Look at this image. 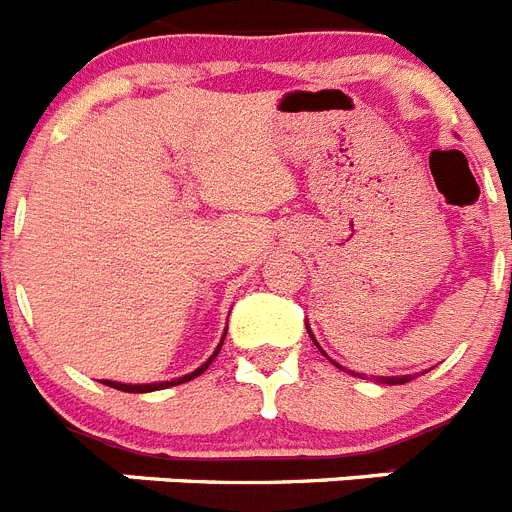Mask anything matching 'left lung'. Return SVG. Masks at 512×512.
I'll return each mask as SVG.
<instances>
[{"mask_svg": "<svg viewBox=\"0 0 512 512\" xmlns=\"http://www.w3.org/2000/svg\"><path fill=\"white\" fill-rule=\"evenodd\" d=\"M307 333H310V328H307ZM310 338H312V333H310ZM312 341H315V338H312ZM320 351H323V348H320ZM410 379H413V377H379L377 382H382V384H405V382H410Z\"/></svg>", "mask_w": 512, "mask_h": 512, "instance_id": "obj_1", "label": "left lung"}]
</instances>
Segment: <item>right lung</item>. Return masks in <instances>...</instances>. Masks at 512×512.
<instances>
[{"label": "right lung", "mask_w": 512, "mask_h": 512, "mask_svg": "<svg viewBox=\"0 0 512 512\" xmlns=\"http://www.w3.org/2000/svg\"><path fill=\"white\" fill-rule=\"evenodd\" d=\"M223 338H225V336H223ZM220 346H223V341H220ZM220 346L215 348V354H212L210 359H207L205 364L200 366V369H194L192 374H184V377H179V379H171V382H153V384H122V382H110V379H99V382L107 384V387H115V390H120V392H156V390H166V387H174V384H184V382H189V379L200 377V374L205 372L207 366H210L212 361H215V356L220 354Z\"/></svg>", "instance_id": "right-lung-1"}]
</instances>
